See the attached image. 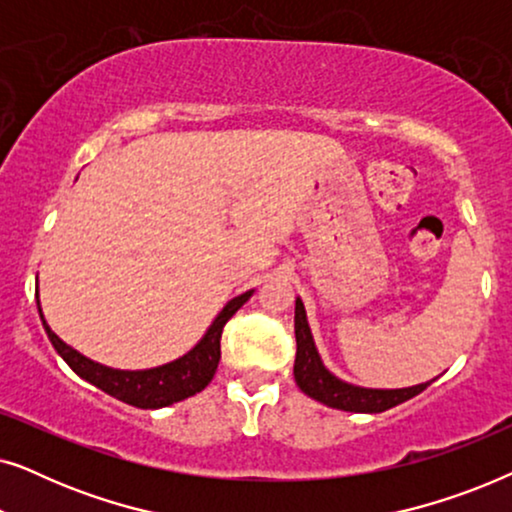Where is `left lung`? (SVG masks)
I'll list each match as a JSON object with an SVG mask.
<instances>
[{
	"label": "left lung",
	"instance_id": "left-lung-1",
	"mask_svg": "<svg viewBox=\"0 0 512 512\" xmlns=\"http://www.w3.org/2000/svg\"><path fill=\"white\" fill-rule=\"evenodd\" d=\"M293 375H296L298 387L314 401L347 412H384L412 396L422 394L433 382L431 380L408 389H361L338 380V377L328 373L319 359L310 326H307L305 319V307L300 300H296V363H293Z\"/></svg>",
	"mask_w": 512,
	"mask_h": 512
}]
</instances>
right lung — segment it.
<instances>
[{"mask_svg": "<svg viewBox=\"0 0 512 512\" xmlns=\"http://www.w3.org/2000/svg\"><path fill=\"white\" fill-rule=\"evenodd\" d=\"M249 296L251 291L230 300V303L221 310L219 317L214 319L212 328H209L207 335L200 340V345L195 347L193 352L181 356L179 361L167 363V366L135 370V373H128V370H111L86 359V356L76 352V349L65 345V342L48 328L44 317H41V321H44L48 340L53 342L55 352L67 361V366L72 368L76 375L83 377V380L90 384H95V387L102 389L104 394L118 398V401L135 405V408L142 410H151L165 408V405H172L177 401H184L188 396H195L212 382L221 359L223 326H226L228 319L247 303Z\"/></svg>", "mask_w": 512, "mask_h": 512, "instance_id": "add662e5", "label": "right lung"}]
</instances>
